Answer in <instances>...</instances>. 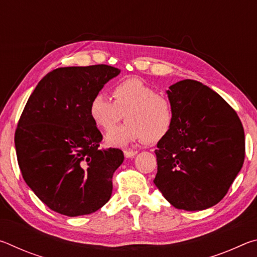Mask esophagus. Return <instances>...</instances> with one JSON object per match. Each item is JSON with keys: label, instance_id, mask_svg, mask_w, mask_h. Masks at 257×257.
<instances>
[{"label": "esophagus", "instance_id": "1", "mask_svg": "<svg viewBox=\"0 0 257 257\" xmlns=\"http://www.w3.org/2000/svg\"><path fill=\"white\" fill-rule=\"evenodd\" d=\"M123 153H124L125 158H134V156L138 153V151H136V150H125Z\"/></svg>", "mask_w": 257, "mask_h": 257}]
</instances>
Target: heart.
I'll return each mask as SVG.
<instances>
[{"mask_svg": "<svg viewBox=\"0 0 257 257\" xmlns=\"http://www.w3.org/2000/svg\"><path fill=\"white\" fill-rule=\"evenodd\" d=\"M112 97L113 101L97 93L88 106L90 120L104 133H109L125 114L127 123L107 135V145L124 146L138 141L155 144L171 132L175 120L171 102L138 78L115 84Z\"/></svg>", "mask_w": 257, "mask_h": 257, "instance_id": "obj_1", "label": "heart"}]
</instances>
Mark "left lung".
<instances>
[{
  "instance_id": "1",
  "label": "left lung",
  "mask_w": 257,
  "mask_h": 257,
  "mask_svg": "<svg viewBox=\"0 0 257 257\" xmlns=\"http://www.w3.org/2000/svg\"><path fill=\"white\" fill-rule=\"evenodd\" d=\"M171 132L155 150L154 184L179 210L201 211L219 203L245 159V134L236 111L202 82L169 87Z\"/></svg>"
}]
</instances>
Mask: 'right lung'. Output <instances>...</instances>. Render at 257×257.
<instances>
[{
  "mask_svg": "<svg viewBox=\"0 0 257 257\" xmlns=\"http://www.w3.org/2000/svg\"><path fill=\"white\" fill-rule=\"evenodd\" d=\"M119 69L96 64L51 71L38 82L15 135L26 184L52 211L90 214L108 202L119 149H99L102 134L88 114L90 99Z\"/></svg>",
  "mask_w": 257,
  "mask_h": 257,
  "instance_id": "right-lung-1",
  "label": "right lung"
}]
</instances>
